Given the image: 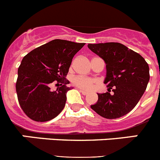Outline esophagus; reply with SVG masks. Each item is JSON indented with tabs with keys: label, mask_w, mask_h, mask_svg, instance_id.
<instances>
[{
	"label": "esophagus",
	"mask_w": 160,
	"mask_h": 160,
	"mask_svg": "<svg viewBox=\"0 0 160 160\" xmlns=\"http://www.w3.org/2000/svg\"><path fill=\"white\" fill-rule=\"evenodd\" d=\"M79 91H80V92L82 93V94H83V95H87V94H88V92H87V91H85V90H81V89L79 90Z\"/></svg>",
	"instance_id": "esophagus-1"
}]
</instances>
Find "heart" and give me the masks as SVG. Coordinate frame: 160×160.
Returning <instances> with one entry per match:
<instances>
[{
  "instance_id": "b5f03b06",
  "label": "heart",
  "mask_w": 160,
  "mask_h": 160,
  "mask_svg": "<svg viewBox=\"0 0 160 160\" xmlns=\"http://www.w3.org/2000/svg\"><path fill=\"white\" fill-rule=\"evenodd\" d=\"M73 85L79 88L85 90H91L97 83V80L91 78L83 77V76H75L72 79Z\"/></svg>"
}]
</instances>
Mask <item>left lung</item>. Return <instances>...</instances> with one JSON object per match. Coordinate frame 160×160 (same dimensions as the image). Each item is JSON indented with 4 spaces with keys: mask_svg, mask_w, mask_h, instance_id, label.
<instances>
[{
    "mask_svg": "<svg viewBox=\"0 0 160 160\" xmlns=\"http://www.w3.org/2000/svg\"><path fill=\"white\" fill-rule=\"evenodd\" d=\"M88 48L105 61L104 82L108 87V92L98 94L97 103L90 107L103 118L122 117L137 105L148 87V64L140 54L118 42L88 44Z\"/></svg>",
    "mask_w": 160,
    "mask_h": 160,
    "instance_id": "8db88e82",
    "label": "left lung"
}]
</instances>
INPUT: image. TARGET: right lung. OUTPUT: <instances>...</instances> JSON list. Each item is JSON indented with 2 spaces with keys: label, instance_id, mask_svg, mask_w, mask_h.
Instances as JSON below:
<instances>
[{
  "label": "right lung",
  "instance_id": "right-lung-1",
  "mask_svg": "<svg viewBox=\"0 0 160 160\" xmlns=\"http://www.w3.org/2000/svg\"><path fill=\"white\" fill-rule=\"evenodd\" d=\"M66 40L55 39L25 55L18 68L16 82L18 99L22 111L36 122H46L58 116L66 101L70 87L66 78L73 56L84 46ZM54 81L61 87L53 92Z\"/></svg>",
  "mask_w": 160,
  "mask_h": 160
}]
</instances>
